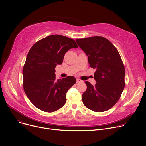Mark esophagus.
Wrapping results in <instances>:
<instances>
[{"label": "esophagus", "instance_id": "1", "mask_svg": "<svg viewBox=\"0 0 146 146\" xmlns=\"http://www.w3.org/2000/svg\"><path fill=\"white\" fill-rule=\"evenodd\" d=\"M82 81L81 80H80L79 79H76V83H80V82H82Z\"/></svg>", "mask_w": 146, "mask_h": 146}]
</instances>
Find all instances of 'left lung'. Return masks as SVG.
<instances>
[{
	"label": "left lung",
	"instance_id": "left-lung-1",
	"mask_svg": "<svg viewBox=\"0 0 146 146\" xmlns=\"http://www.w3.org/2000/svg\"><path fill=\"white\" fill-rule=\"evenodd\" d=\"M76 41L88 56L90 67L96 69L95 85L85 82L87 89L82 95L83 103L94 112L108 111L119 99L125 84V67L119 54L102 36L76 39Z\"/></svg>",
	"mask_w": 146,
	"mask_h": 146
}]
</instances>
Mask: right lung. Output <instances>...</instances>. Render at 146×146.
<instances>
[{"instance_id": "add662e5", "label": "right lung", "mask_w": 146, "mask_h": 146, "mask_svg": "<svg viewBox=\"0 0 146 146\" xmlns=\"http://www.w3.org/2000/svg\"><path fill=\"white\" fill-rule=\"evenodd\" d=\"M78 47L71 38L52 35L37 41L29 50L22 70L23 88L37 108L52 112L66 104L67 92L75 84L76 79L67 76L57 80L55 67L62 64L68 50Z\"/></svg>"}]
</instances>
